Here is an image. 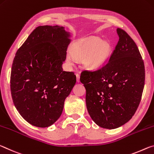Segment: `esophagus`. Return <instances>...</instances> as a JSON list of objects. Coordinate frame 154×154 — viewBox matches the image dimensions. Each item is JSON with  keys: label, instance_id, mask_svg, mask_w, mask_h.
<instances>
[{"label": "esophagus", "instance_id": "34e87169", "mask_svg": "<svg viewBox=\"0 0 154 154\" xmlns=\"http://www.w3.org/2000/svg\"><path fill=\"white\" fill-rule=\"evenodd\" d=\"M75 75H76V81L78 82H80V75L79 74H75Z\"/></svg>", "mask_w": 154, "mask_h": 154}]
</instances>
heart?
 Returning <instances> with one entry per match:
<instances>
[{
	"instance_id": "obj_1",
	"label": "heart",
	"mask_w": 154,
	"mask_h": 154,
	"mask_svg": "<svg viewBox=\"0 0 154 154\" xmlns=\"http://www.w3.org/2000/svg\"><path fill=\"white\" fill-rule=\"evenodd\" d=\"M110 46L97 37H90L77 42L73 46L72 54L67 55V63L69 65L74 64L75 59L84 60L89 69H97L107 62L110 54Z\"/></svg>"
}]
</instances>
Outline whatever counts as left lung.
Masks as SVG:
<instances>
[{"instance_id": "1", "label": "left lung", "mask_w": 154, "mask_h": 154, "mask_svg": "<svg viewBox=\"0 0 154 154\" xmlns=\"http://www.w3.org/2000/svg\"><path fill=\"white\" fill-rule=\"evenodd\" d=\"M108 62L95 71L85 70L80 82L86 89V105L97 125L115 129L131 119L137 110L145 85L144 62L130 35L121 29Z\"/></svg>"}]
</instances>
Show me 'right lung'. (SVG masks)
Returning <instances> with one entry per match:
<instances>
[{"mask_svg": "<svg viewBox=\"0 0 154 154\" xmlns=\"http://www.w3.org/2000/svg\"><path fill=\"white\" fill-rule=\"evenodd\" d=\"M70 36L63 26H39L14 57L12 100L20 115L34 126L47 128L57 122L76 82L74 73L62 67Z\"/></svg>", "mask_w": 154, "mask_h": 154, "instance_id": "right-lung-1", "label": "right lung"}]
</instances>
